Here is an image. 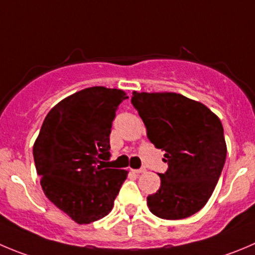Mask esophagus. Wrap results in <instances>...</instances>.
I'll return each instance as SVG.
<instances>
[{
	"label": "esophagus",
	"instance_id": "34e87169",
	"mask_svg": "<svg viewBox=\"0 0 255 255\" xmlns=\"http://www.w3.org/2000/svg\"><path fill=\"white\" fill-rule=\"evenodd\" d=\"M132 173L134 174H142V173H145V171H146V169L145 168H140V169H132Z\"/></svg>",
	"mask_w": 255,
	"mask_h": 255
}]
</instances>
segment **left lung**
I'll list each match as a JSON object with an SVG mask.
<instances>
[{
  "label": "left lung",
  "instance_id": "1",
  "mask_svg": "<svg viewBox=\"0 0 255 255\" xmlns=\"http://www.w3.org/2000/svg\"><path fill=\"white\" fill-rule=\"evenodd\" d=\"M150 141L165 151L168 170L147 196L150 212L178 220L195 214L214 191L227 157L220 119L204 104L175 93H132Z\"/></svg>",
  "mask_w": 255,
  "mask_h": 255
}]
</instances>
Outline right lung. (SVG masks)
Segmentation results:
<instances>
[{
	"mask_svg": "<svg viewBox=\"0 0 255 255\" xmlns=\"http://www.w3.org/2000/svg\"><path fill=\"white\" fill-rule=\"evenodd\" d=\"M123 90L94 86L53 106L33 144V159L45 195L77 224L106 217L128 170L109 169L110 132Z\"/></svg>",
	"mask_w": 255,
	"mask_h": 255,
	"instance_id": "obj_1",
	"label": "right lung"
}]
</instances>
